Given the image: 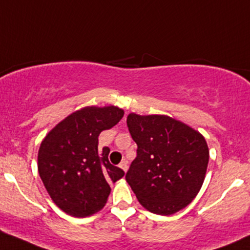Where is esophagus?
I'll list each match as a JSON object with an SVG mask.
<instances>
[{
	"instance_id": "34e87169",
	"label": "esophagus",
	"mask_w": 250,
	"mask_h": 250,
	"mask_svg": "<svg viewBox=\"0 0 250 250\" xmlns=\"http://www.w3.org/2000/svg\"><path fill=\"white\" fill-rule=\"evenodd\" d=\"M120 167L123 170V171L127 172V170H128V162H127V160H122V162L120 163Z\"/></svg>"
}]
</instances>
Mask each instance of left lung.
I'll use <instances>...</instances> for the list:
<instances>
[{
  "instance_id": "left-lung-1",
  "label": "left lung",
  "mask_w": 250,
  "mask_h": 250,
  "mask_svg": "<svg viewBox=\"0 0 250 250\" xmlns=\"http://www.w3.org/2000/svg\"><path fill=\"white\" fill-rule=\"evenodd\" d=\"M127 125L138 149L125 180L139 202L160 215L188 206L200 190L208 164L204 136L164 115L129 114Z\"/></svg>"
}]
</instances>
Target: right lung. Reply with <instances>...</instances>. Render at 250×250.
Wrapping results in <instances>:
<instances>
[{"instance_id": "add662e5", "label": "right lung", "mask_w": 250, "mask_h": 250, "mask_svg": "<svg viewBox=\"0 0 250 250\" xmlns=\"http://www.w3.org/2000/svg\"><path fill=\"white\" fill-rule=\"evenodd\" d=\"M120 107L86 106L61 121L42 141L38 172L52 201L65 213L85 218L106 204L110 183L125 171L109 162V147L98 149V136L116 125Z\"/></svg>"}]
</instances>
